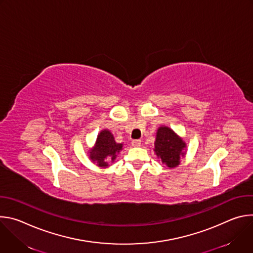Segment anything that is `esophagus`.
<instances>
[{"instance_id": "esophagus-1", "label": "esophagus", "mask_w": 253, "mask_h": 253, "mask_svg": "<svg viewBox=\"0 0 253 253\" xmlns=\"http://www.w3.org/2000/svg\"><path fill=\"white\" fill-rule=\"evenodd\" d=\"M141 145V140H133L132 141V146L133 147H139Z\"/></svg>"}]
</instances>
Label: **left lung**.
Here are the masks:
<instances>
[{"label":"left lung","mask_w":253,"mask_h":253,"mask_svg":"<svg viewBox=\"0 0 253 253\" xmlns=\"http://www.w3.org/2000/svg\"><path fill=\"white\" fill-rule=\"evenodd\" d=\"M154 145L157 156L169 168L179 165L180 155H184L182 150L185 148V143L168 127H160L158 129Z\"/></svg>","instance_id":"8db88e82"}]
</instances>
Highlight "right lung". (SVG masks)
<instances>
[{
	"mask_svg": "<svg viewBox=\"0 0 253 253\" xmlns=\"http://www.w3.org/2000/svg\"><path fill=\"white\" fill-rule=\"evenodd\" d=\"M122 150V144L116 143L112 133L103 130L97 137L96 145L90 152V158L100 167H107L108 161H114Z\"/></svg>",
	"mask_w": 253,
	"mask_h": 253,
	"instance_id": "1",
	"label": "right lung"
}]
</instances>
